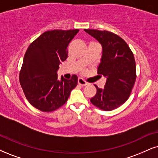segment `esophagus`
Instances as JSON below:
<instances>
[{
	"label": "esophagus",
	"instance_id": "obj_1",
	"mask_svg": "<svg viewBox=\"0 0 158 158\" xmlns=\"http://www.w3.org/2000/svg\"><path fill=\"white\" fill-rule=\"evenodd\" d=\"M78 84L81 86H86L87 85V82H86L83 79H81V78H79V79H78Z\"/></svg>",
	"mask_w": 158,
	"mask_h": 158
}]
</instances>
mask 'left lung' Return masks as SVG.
Here are the masks:
<instances>
[{"label": "left lung", "mask_w": 158, "mask_h": 158, "mask_svg": "<svg viewBox=\"0 0 158 158\" xmlns=\"http://www.w3.org/2000/svg\"><path fill=\"white\" fill-rule=\"evenodd\" d=\"M102 46V56L98 73L106 78L104 88H98L90 99L94 106L103 111H111L123 104L136 79L134 55L124 40L106 31L85 29Z\"/></svg>", "instance_id": "1"}]
</instances>
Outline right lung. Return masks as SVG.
Returning <instances> with one entry per match:
<instances>
[{
    "label": "right lung",
    "instance_id": "right-lung-1",
    "mask_svg": "<svg viewBox=\"0 0 158 158\" xmlns=\"http://www.w3.org/2000/svg\"><path fill=\"white\" fill-rule=\"evenodd\" d=\"M78 29L44 32L31 44L24 56L19 82L26 98L39 110L49 112L61 107L77 85L78 77H61L57 70L68 57L67 47Z\"/></svg>",
    "mask_w": 158,
    "mask_h": 158
}]
</instances>
